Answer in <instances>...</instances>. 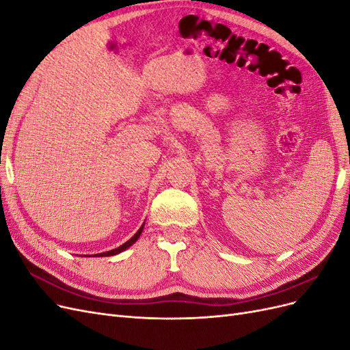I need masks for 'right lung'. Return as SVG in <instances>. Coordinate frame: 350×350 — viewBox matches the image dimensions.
I'll use <instances>...</instances> for the list:
<instances>
[{
  "mask_svg": "<svg viewBox=\"0 0 350 350\" xmlns=\"http://www.w3.org/2000/svg\"><path fill=\"white\" fill-rule=\"evenodd\" d=\"M143 228H144V224L142 225V228L135 232V235L131 238V239H129L126 241L125 243H122V245H120L118 248H115V250H111V251H107V252H100V254H96V256H99V257H109V256H116V254H120V252H122V251H125L126 248H130L133 243L140 238V235H142V232H143Z\"/></svg>",
  "mask_w": 350,
  "mask_h": 350,
  "instance_id": "add662e5",
  "label": "right lung"
}]
</instances>
